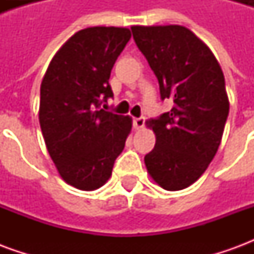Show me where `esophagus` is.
Segmentation results:
<instances>
[{"instance_id":"esophagus-1","label":"esophagus","mask_w":254,"mask_h":254,"mask_svg":"<svg viewBox=\"0 0 254 254\" xmlns=\"http://www.w3.org/2000/svg\"><path fill=\"white\" fill-rule=\"evenodd\" d=\"M145 125V118L144 117H138V118H133V127L134 129H141Z\"/></svg>"}]
</instances>
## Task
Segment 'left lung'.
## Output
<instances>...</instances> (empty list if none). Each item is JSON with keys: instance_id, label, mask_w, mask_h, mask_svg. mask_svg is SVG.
<instances>
[{"instance_id": "obj_1", "label": "left lung", "mask_w": 254, "mask_h": 254, "mask_svg": "<svg viewBox=\"0 0 254 254\" xmlns=\"http://www.w3.org/2000/svg\"><path fill=\"white\" fill-rule=\"evenodd\" d=\"M133 39L158 78L170 111L151 118L156 144L145 155L149 176L166 190H181L207 170L229 116L224 76L212 52L181 25L132 27Z\"/></svg>"}]
</instances>
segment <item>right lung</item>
Here are the masks:
<instances>
[{"mask_svg": "<svg viewBox=\"0 0 254 254\" xmlns=\"http://www.w3.org/2000/svg\"><path fill=\"white\" fill-rule=\"evenodd\" d=\"M130 36L118 27L78 31L42 80L39 122L47 151L64 181L81 190H95L110 178L132 129L130 117L105 110L114 96L111 69Z\"/></svg>", "mask_w": 254, "mask_h": 254, "instance_id": "1", "label": "right lung"}]
</instances>
